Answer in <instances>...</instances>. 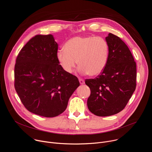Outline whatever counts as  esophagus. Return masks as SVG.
<instances>
[{
	"label": "esophagus",
	"instance_id": "34e87169",
	"mask_svg": "<svg viewBox=\"0 0 152 152\" xmlns=\"http://www.w3.org/2000/svg\"><path fill=\"white\" fill-rule=\"evenodd\" d=\"M79 82H80V85H83L85 83V81L83 80H82V79H79Z\"/></svg>",
	"mask_w": 152,
	"mask_h": 152
}]
</instances>
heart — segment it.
Returning <instances> with one entry per match:
<instances>
[{
  "mask_svg": "<svg viewBox=\"0 0 152 152\" xmlns=\"http://www.w3.org/2000/svg\"><path fill=\"white\" fill-rule=\"evenodd\" d=\"M109 55L107 41L100 37H77L66 42L64 49L58 50L56 58L64 71L72 73L78 61V71L93 77L105 69Z\"/></svg>",
  "mask_w": 152,
  "mask_h": 152,
  "instance_id": "b5f03b06",
  "label": "heart"
}]
</instances>
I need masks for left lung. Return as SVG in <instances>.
I'll use <instances>...</instances> for the list:
<instances>
[{"label": "left lung", "mask_w": 152, "mask_h": 152, "mask_svg": "<svg viewBox=\"0 0 152 152\" xmlns=\"http://www.w3.org/2000/svg\"><path fill=\"white\" fill-rule=\"evenodd\" d=\"M108 60L97 77L85 81L91 90L87 104L97 116H109L124 109L136 86V64L129 48L118 37L109 33Z\"/></svg>", "instance_id": "8db88e82"}]
</instances>
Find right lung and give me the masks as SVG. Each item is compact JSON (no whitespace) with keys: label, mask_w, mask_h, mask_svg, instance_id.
<instances>
[{"label":"right lung","mask_w":152,"mask_h":152,"mask_svg":"<svg viewBox=\"0 0 152 152\" xmlns=\"http://www.w3.org/2000/svg\"><path fill=\"white\" fill-rule=\"evenodd\" d=\"M58 47L52 34H37L20 50L15 66V88L22 104L46 118L63 113L80 85L77 77L58 63Z\"/></svg>","instance_id":"add662e5"}]
</instances>
